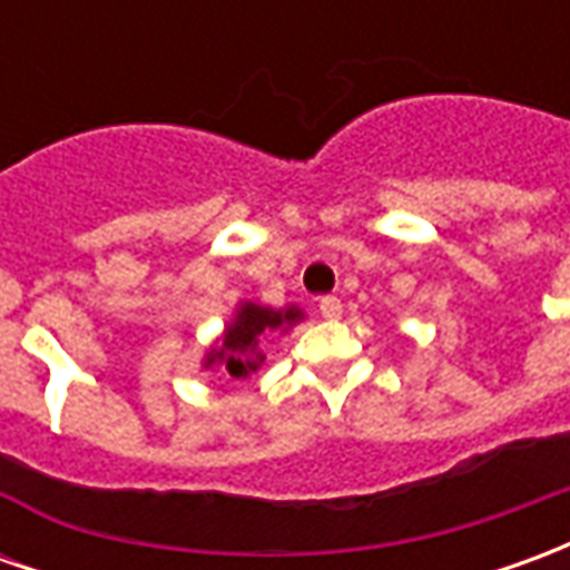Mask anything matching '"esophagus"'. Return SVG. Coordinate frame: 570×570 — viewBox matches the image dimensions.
<instances>
[{
  "label": "esophagus",
  "instance_id": "1",
  "mask_svg": "<svg viewBox=\"0 0 570 570\" xmlns=\"http://www.w3.org/2000/svg\"><path fill=\"white\" fill-rule=\"evenodd\" d=\"M317 308H321V314L326 317V321H335V317H342V302H338L335 296H323Z\"/></svg>",
  "mask_w": 570,
  "mask_h": 570
}]
</instances>
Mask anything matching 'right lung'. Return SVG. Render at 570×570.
<instances>
[{
    "instance_id": "right-lung-1",
    "label": "right lung",
    "mask_w": 570,
    "mask_h": 570,
    "mask_svg": "<svg viewBox=\"0 0 570 570\" xmlns=\"http://www.w3.org/2000/svg\"><path fill=\"white\" fill-rule=\"evenodd\" d=\"M302 317V311L286 308V311H272L259 308V305H244L237 311V321L228 326V333L223 338V347L213 351L207 363H225V370L232 379H247L249 372L259 370L262 357L256 345H259V335L281 330V326H293Z\"/></svg>"
}]
</instances>
